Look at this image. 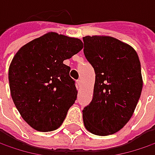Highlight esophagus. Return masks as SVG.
I'll use <instances>...</instances> for the list:
<instances>
[{
  "instance_id": "1",
  "label": "esophagus",
  "mask_w": 155,
  "mask_h": 155,
  "mask_svg": "<svg viewBox=\"0 0 155 155\" xmlns=\"http://www.w3.org/2000/svg\"><path fill=\"white\" fill-rule=\"evenodd\" d=\"M76 82H77L78 87H81V80H77Z\"/></svg>"
}]
</instances>
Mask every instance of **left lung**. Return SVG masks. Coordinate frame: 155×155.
Wrapping results in <instances>:
<instances>
[{
	"instance_id": "left-lung-1",
	"label": "left lung",
	"mask_w": 155,
	"mask_h": 155,
	"mask_svg": "<svg viewBox=\"0 0 155 155\" xmlns=\"http://www.w3.org/2000/svg\"><path fill=\"white\" fill-rule=\"evenodd\" d=\"M85 57L95 73L94 96L82 110L87 130L105 136L120 130L132 117L142 90L138 54L110 36H85Z\"/></svg>"
}]
</instances>
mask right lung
I'll return each mask as SVG.
<instances>
[{
  "mask_svg": "<svg viewBox=\"0 0 155 155\" xmlns=\"http://www.w3.org/2000/svg\"><path fill=\"white\" fill-rule=\"evenodd\" d=\"M82 48L80 39L50 32L24 45L13 58L8 70L11 96L34 129L50 132L62 124L77 98L70 67L63 61Z\"/></svg>",
  "mask_w": 155,
  "mask_h": 155,
  "instance_id": "add662e5",
  "label": "right lung"
}]
</instances>
